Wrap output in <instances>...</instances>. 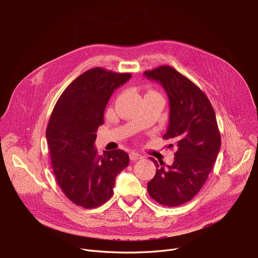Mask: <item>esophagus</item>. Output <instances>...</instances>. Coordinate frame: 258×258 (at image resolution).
I'll return each instance as SVG.
<instances>
[{
    "mask_svg": "<svg viewBox=\"0 0 258 258\" xmlns=\"http://www.w3.org/2000/svg\"><path fill=\"white\" fill-rule=\"evenodd\" d=\"M130 158H131V160L136 161V160L142 159V158H143V156H142L140 153H137V152L133 151V152H131V154H130Z\"/></svg>",
    "mask_w": 258,
    "mask_h": 258,
    "instance_id": "34e87169",
    "label": "esophagus"
}]
</instances>
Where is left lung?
Listing matches in <instances>:
<instances>
[{"label": "left lung", "instance_id": "8db88e82", "mask_svg": "<svg viewBox=\"0 0 258 258\" xmlns=\"http://www.w3.org/2000/svg\"><path fill=\"white\" fill-rule=\"evenodd\" d=\"M159 83L169 100V123L164 140L176 149L171 165L151 160L156 166L148 193L159 204L174 207L190 201L201 190L220 149L215 112L206 95L174 68L163 65L144 72Z\"/></svg>", "mask_w": 258, "mask_h": 258}]
</instances>
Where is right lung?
<instances>
[{
  "instance_id": "1",
  "label": "right lung",
  "mask_w": 258,
  "mask_h": 258,
  "mask_svg": "<svg viewBox=\"0 0 258 258\" xmlns=\"http://www.w3.org/2000/svg\"><path fill=\"white\" fill-rule=\"evenodd\" d=\"M131 77L101 67L89 69L65 89L51 114L46 137L54 175L65 196L84 208L111 198L116 175L128 165L126 152L99 155L94 144L110 97Z\"/></svg>"
}]
</instances>
